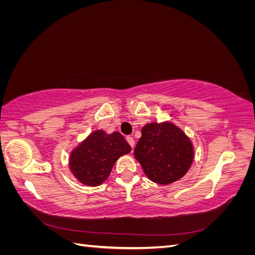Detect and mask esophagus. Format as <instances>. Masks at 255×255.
<instances>
[{
  "instance_id": "1",
  "label": "esophagus",
  "mask_w": 255,
  "mask_h": 255,
  "mask_svg": "<svg viewBox=\"0 0 255 255\" xmlns=\"http://www.w3.org/2000/svg\"><path fill=\"white\" fill-rule=\"evenodd\" d=\"M127 140H128V142L129 143V145L132 146V149L134 148V145H135V140H134V138L132 137V136H128L127 137Z\"/></svg>"
}]
</instances>
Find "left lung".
<instances>
[{
    "label": "left lung",
    "mask_w": 255,
    "mask_h": 255,
    "mask_svg": "<svg viewBox=\"0 0 255 255\" xmlns=\"http://www.w3.org/2000/svg\"><path fill=\"white\" fill-rule=\"evenodd\" d=\"M134 154L151 181L166 185L188 171L194 149L189 138L172 123H149L141 130Z\"/></svg>",
    "instance_id": "1"
}]
</instances>
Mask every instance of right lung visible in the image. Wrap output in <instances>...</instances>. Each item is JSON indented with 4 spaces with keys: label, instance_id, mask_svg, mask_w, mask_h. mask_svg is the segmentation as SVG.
I'll return each instance as SVG.
<instances>
[{
    "label": "right lung",
    "instance_id": "obj_1",
    "mask_svg": "<svg viewBox=\"0 0 255 255\" xmlns=\"http://www.w3.org/2000/svg\"><path fill=\"white\" fill-rule=\"evenodd\" d=\"M130 150L119 132L107 135L104 130H96L71 153V171L83 184L98 186L109 177L116 160Z\"/></svg>",
    "mask_w": 255,
    "mask_h": 255
}]
</instances>
